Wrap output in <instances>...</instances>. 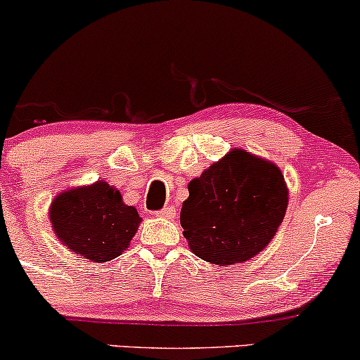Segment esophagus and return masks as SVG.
<instances>
[{
    "label": "esophagus",
    "instance_id": "obj_1",
    "mask_svg": "<svg viewBox=\"0 0 360 360\" xmlns=\"http://www.w3.org/2000/svg\"><path fill=\"white\" fill-rule=\"evenodd\" d=\"M155 216H159V218H162V219H172L176 216V207H172V206L162 207L161 211H155Z\"/></svg>",
    "mask_w": 360,
    "mask_h": 360
}]
</instances>
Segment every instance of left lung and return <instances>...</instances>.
<instances>
[{
	"mask_svg": "<svg viewBox=\"0 0 360 360\" xmlns=\"http://www.w3.org/2000/svg\"><path fill=\"white\" fill-rule=\"evenodd\" d=\"M181 226L196 257L226 266L257 257L274 240L288 206L276 164L231 149L188 186Z\"/></svg>",
	"mask_w": 360,
	"mask_h": 360,
	"instance_id": "left-lung-1",
	"label": "left lung"
}]
</instances>
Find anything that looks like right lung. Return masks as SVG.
<instances>
[{
    "label": "right lung",
    "instance_id": "right-lung-1",
    "mask_svg": "<svg viewBox=\"0 0 360 360\" xmlns=\"http://www.w3.org/2000/svg\"><path fill=\"white\" fill-rule=\"evenodd\" d=\"M49 214L58 240L94 263L119 257L142 221L136 207L125 205L119 189L105 181L58 194Z\"/></svg>",
    "mask_w": 360,
    "mask_h": 360
}]
</instances>
